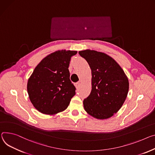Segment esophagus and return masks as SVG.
<instances>
[{"label":"esophagus","mask_w":155,"mask_h":155,"mask_svg":"<svg viewBox=\"0 0 155 155\" xmlns=\"http://www.w3.org/2000/svg\"><path fill=\"white\" fill-rule=\"evenodd\" d=\"M80 84H81V83H80V81H78V82H77V83H75V86H76V87H77V88H78V87L80 85Z\"/></svg>","instance_id":"obj_1"}]
</instances>
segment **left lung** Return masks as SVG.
I'll use <instances>...</instances> for the list:
<instances>
[{
  "label": "left lung",
  "mask_w": 155,
  "mask_h": 155,
  "mask_svg": "<svg viewBox=\"0 0 155 155\" xmlns=\"http://www.w3.org/2000/svg\"><path fill=\"white\" fill-rule=\"evenodd\" d=\"M91 70L92 90L83 100L84 109L98 119L112 117L123 105L129 91L127 77L107 54L90 49L78 52Z\"/></svg>",
  "instance_id": "1"
}]
</instances>
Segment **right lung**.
I'll return each instance as SVG.
<instances>
[{"label":"right lung","mask_w":155,"mask_h":155,"mask_svg":"<svg viewBox=\"0 0 155 155\" xmlns=\"http://www.w3.org/2000/svg\"><path fill=\"white\" fill-rule=\"evenodd\" d=\"M77 51L61 50L46 56L35 68L27 83V91L34 107L45 114L65 110L75 94L70 80V59Z\"/></svg>","instance_id":"obj_1"}]
</instances>
